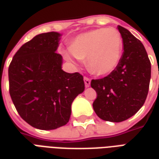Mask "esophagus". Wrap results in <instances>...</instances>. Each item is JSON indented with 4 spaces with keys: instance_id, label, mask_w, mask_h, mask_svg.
Here are the masks:
<instances>
[{
    "instance_id": "1",
    "label": "esophagus",
    "mask_w": 159,
    "mask_h": 159,
    "mask_svg": "<svg viewBox=\"0 0 159 159\" xmlns=\"http://www.w3.org/2000/svg\"><path fill=\"white\" fill-rule=\"evenodd\" d=\"M84 84H85V87H89L91 85V80L87 77H84Z\"/></svg>"
}]
</instances>
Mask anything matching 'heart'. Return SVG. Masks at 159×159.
I'll return each mask as SVG.
<instances>
[{
  "label": "heart",
  "instance_id": "b5f03b06",
  "mask_svg": "<svg viewBox=\"0 0 159 159\" xmlns=\"http://www.w3.org/2000/svg\"><path fill=\"white\" fill-rule=\"evenodd\" d=\"M70 52L64 51L68 61L86 57L87 68L99 75H107L119 65L123 50V40L115 29L101 28L80 34L69 46Z\"/></svg>",
  "mask_w": 159,
  "mask_h": 159
}]
</instances>
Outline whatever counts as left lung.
Here are the masks:
<instances>
[{
    "instance_id": "left-lung-1",
    "label": "left lung",
    "mask_w": 159,
    "mask_h": 159,
    "mask_svg": "<svg viewBox=\"0 0 159 159\" xmlns=\"http://www.w3.org/2000/svg\"><path fill=\"white\" fill-rule=\"evenodd\" d=\"M118 30L124 49L119 65L107 76L91 82L97 94L95 113L114 123L129 119L143 106L151 79V62L143 44L122 26Z\"/></svg>"
}]
</instances>
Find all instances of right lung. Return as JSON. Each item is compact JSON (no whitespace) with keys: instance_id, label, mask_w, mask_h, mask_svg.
<instances>
[{"instance_id":"obj_1","label":"right lung","mask_w":159,"mask_h":159,"mask_svg":"<svg viewBox=\"0 0 159 159\" xmlns=\"http://www.w3.org/2000/svg\"><path fill=\"white\" fill-rule=\"evenodd\" d=\"M62 34H37L21 46L8 68L10 96L24 121L44 130L65 125L75 97L84 91L83 76L62 69L57 53Z\"/></svg>"}]
</instances>
